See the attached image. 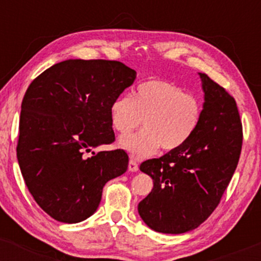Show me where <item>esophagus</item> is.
<instances>
[{"instance_id":"obj_1","label":"esophagus","mask_w":261,"mask_h":261,"mask_svg":"<svg viewBox=\"0 0 261 261\" xmlns=\"http://www.w3.org/2000/svg\"><path fill=\"white\" fill-rule=\"evenodd\" d=\"M128 170L130 172H137L139 170V164H137L136 161L130 160V162H128Z\"/></svg>"}]
</instances>
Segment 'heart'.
<instances>
[{"label":"heart","instance_id":"obj_1","mask_svg":"<svg viewBox=\"0 0 261 261\" xmlns=\"http://www.w3.org/2000/svg\"><path fill=\"white\" fill-rule=\"evenodd\" d=\"M200 118V101L162 80L142 82L135 89L134 98L125 93L110 107L112 124L121 135L135 130L143 119V130L119 141L136 158L154 154L161 146L166 151L181 147L195 133Z\"/></svg>","mask_w":261,"mask_h":261}]
</instances>
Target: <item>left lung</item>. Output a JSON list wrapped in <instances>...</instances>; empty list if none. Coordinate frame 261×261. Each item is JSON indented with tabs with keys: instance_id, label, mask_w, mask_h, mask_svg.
<instances>
[{
	"instance_id": "obj_1",
	"label": "left lung",
	"mask_w": 261,
	"mask_h": 261,
	"mask_svg": "<svg viewBox=\"0 0 261 261\" xmlns=\"http://www.w3.org/2000/svg\"><path fill=\"white\" fill-rule=\"evenodd\" d=\"M199 76L203 104L195 133L181 147L140 166L153 179V189L137 210L155 232L180 234L207 220L241 155L243 134L234 98L207 74Z\"/></svg>"
}]
</instances>
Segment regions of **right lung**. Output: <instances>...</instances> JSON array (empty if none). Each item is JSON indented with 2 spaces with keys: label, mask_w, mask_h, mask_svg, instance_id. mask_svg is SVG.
I'll list each match as a JSON object with an SVG mask.
<instances>
[{
  "label": "right lung",
  "mask_w": 261,
  "mask_h": 261,
  "mask_svg": "<svg viewBox=\"0 0 261 261\" xmlns=\"http://www.w3.org/2000/svg\"><path fill=\"white\" fill-rule=\"evenodd\" d=\"M136 71L109 60L70 59L38 76L22 101L17 158L27 188L54 220L91 217L104 185L127 169L124 149L85 153L115 140L113 101Z\"/></svg>",
  "instance_id": "1"
}]
</instances>
